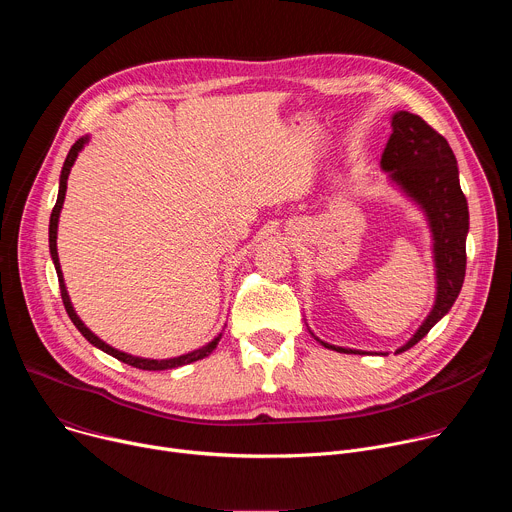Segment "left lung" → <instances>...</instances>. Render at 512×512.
Returning <instances> with one entry per match:
<instances>
[{
  "instance_id": "obj_1",
  "label": "left lung",
  "mask_w": 512,
  "mask_h": 512,
  "mask_svg": "<svg viewBox=\"0 0 512 512\" xmlns=\"http://www.w3.org/2000/svg\"><path fill=\"white\" fill-rule=\"evenodd\" d=\"M393 133L381 156V170L387 182L425 216L431 233V259L435 271V300L415 334L395 354L415 346L454 306L466 275V237L470 229L468 202L460 188L456 156L446 137L433 131L419 115L395 111ZM308 326V324H306ZM310 330V326H308ZM310 334L326 348L350 354H381L336 346Z\"/></svg>"
}]
</instances>
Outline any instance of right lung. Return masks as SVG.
<instances>
[{
    "label": "right lung",
    "instance_id": "add662e5",
    "mask_svg": "<svg viewBox=\"0 0 512 512\" xmlns=\"http://www.w3.org/2000/svg\"><path fill=\"white\" fill-rule=\"evenodd\" d=\"M91 135H85L81 137L79 141H75V145H72L66 160H64V166H62V172H60V182H58V198H56V204L52 208V214H50V225H48V247H50V257H52V263H54V269H56V275H58V283H60V296H62V302H64V308H66V314L68 318L72 320V324H75L79 328V332L93 344L97 346L99 350L111 354L113 358L125 362V364H131V367L135 369H141V371H170V369H178V367H184V364H190V362H196L200 358H206L214 348L216 344L221 342L223 338V332L225 328L221 330V334L214 336L208 344L192 350V352H186V354H180V356H174V358H143V356H133L129 352H123V350H117L113 348L111 344H107L105 340H101L91 328H87V324L79 318V314L75 312V308H72V302H70V296H68V289H66V283H64V275H62V269H60V259H58V249H56V237H58V221H60V210H62V204H64V196H66V182H68V176H70V170L72 166H75L79 154L85 150V145L89 143Z\"/></svg>",
    "mask_w": 512,
    "mask_h": 512
}]
</instances>
